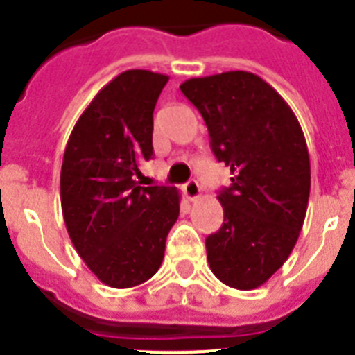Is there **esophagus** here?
<instances>
[{
  "label": "esophagus",
  "mask_w": 355,
  "mask_h": 355,
  "mask_svg": "<svg viewBox=\"0 0 355 355\" xmlns=\"http://www.w3.org/2000/svg\"><path fill=\"white\" fill-rule=\"evenodd\" d=\"M183 192L187 196L188 200H196L197 197L200 196V187L197 181H188L187 184L183 187Z\"/></svg>",
  "instance_id": "esophagus-1"
}]
</instances>
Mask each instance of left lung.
<instances>
[{
	"label": "left lung",
	"instance_id": "obj_1",
	"mask_svg": "<svg viewBox=\"0 0 355 355\" xmlns=\"http://www.w3.org/2000/svg\"><path fill=\"white\" fill-rule=\"evenodd\" d=\"M205 119L209 146L231 168L218 193L224 224L206 238L213 274L254 290L284 265L306 218L311 165L299 121L270 85L247 71L181 83Z\"/></svg>",
	"mask_w": 355,
	"mask_h": 355
}]
</instances>
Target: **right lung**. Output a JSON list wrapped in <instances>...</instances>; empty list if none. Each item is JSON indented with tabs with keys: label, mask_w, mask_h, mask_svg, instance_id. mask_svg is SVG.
I'll return each mask as SVG.
<instances>
[{
	"label": "right lung",
	"mask_w": 355,
	"mask_h": 355,
	"mask_svg": "<svg viewBox=\"0 0 355 355\" xmlns=\"http://www.w3.org/2000/svg\"><path fill=\"white\" fill-rule=\"evenodd\" d=\"M168 76L131 69L92 99L65 146L60 199L72 245L101 283L131 288L158 272L180 216L174 187H139L153 158V112Z\"/></svg>",
	"instance_id": "right-lung-1"
}]
</instances>
